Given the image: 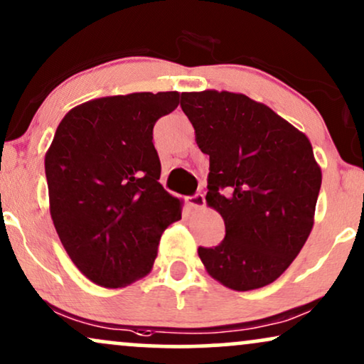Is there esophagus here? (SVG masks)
<instances>
[{"mask_svg":"<svg viewBox=\"0 0 364 364\" xmlns=\"http://www.w3.org/2000/svg\"><path fill=\"white\" fill-rule=\"evenodd\" d=\"M186 201H188V205L191 206V208H196V210L203 208V206H205V196L201 195V193H196V195L188 196Z\"/></svg>","mask_w":364,"mask_h":364,"instance_id":"obj_1","label":"esophagus"}]
</instances>
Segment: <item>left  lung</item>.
Instances as JSON below:
<instances>
[{
	"instance_id": "left-lung-1",
	"label": "left lung",
	"mask_w": 364,
	"mask_h": 364,
	"mask_svg": "<svg viewBox=\"0 0 364 364\" xmlns=\"http://www.w3.org/2000/svg\"><path fill=\"white\" fill-rule=\"evenodd\" d=\"M181 109L210 156L206 203L225 222L222 243L198 248L206 272L233 291L272 284L314 225L323 174L309 139L243 94L185 92Z\"/></svg>"
}]
</instances>
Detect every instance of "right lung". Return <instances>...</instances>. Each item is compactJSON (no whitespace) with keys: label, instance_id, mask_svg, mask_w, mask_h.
I'll return each instance as SVG.
<instances>
[{"label":"right lung","instance_id":"add662e5","mask_svg":"<svg viewBox=\"0 0 364 364\" xmlns=\"http://www.w3.org/2000/svg\"><path fill=\"white\" fill-rule=\"evenodd\" d=\"M178 92H136L77 105L45 156L50 215L77 269L117 289L148 275L161 235L181 218V201L161 186L153 144Z\"/></svg>","mask_w":364,"mask_h":364}]
</instances>
